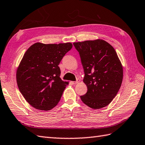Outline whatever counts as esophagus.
I'll return each instance as SVG.
<instances>
[{"label":"esophagus","instance_id":"esophagus-1","mask_svg":"<svg viewBox=\"0 0 145 145\" xmlns=\"http://www.w3.org/2000/svg\"><path fill=\"white\" fill-rule=\"evenodd\" d=\"M78 82H79V80H78V79L77 80L75 81V82H72V84H73V85H75V84H77Z\"/></svg>","mask_w":145,"mask_h":145}]
</instances>
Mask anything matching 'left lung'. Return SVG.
Masks as SVG:
<instances>
[{"mask_svg": "<svg viewBox=\"0 0 145 145\" xmlns=\"http://www.w3.org/2000/svg\"><path fill=\"white\" fill-rule=\"evenodd\" d=\"M84 70V82L87 92L82 101L93 109L111 103L121 87L123 67L115 49L103 40L75 42Z\"/></svg>", "mask_w": 145, "mask_h": 145, "instance_id": "1", "label": "left lung"}]
</instances>
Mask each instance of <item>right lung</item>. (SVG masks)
I'll return each instance as SVG.
<instances>
[{"label":"right lung","mask_w":145,"mask_h":145,"mask_svg":"<svg viewBox=\"0 0 145 145\" xmlns=\"http://www.w3.org/2000/svg\"><path fill=\"white\" fill-rule=\"evenodd\" d=\"M71 43H35L27 49L17 70V83L24 98L35 108L48 111L57 105L68 82L58 67L72 48Z\"/></svg>","instance_id":"add662e5"}]
</instances>
